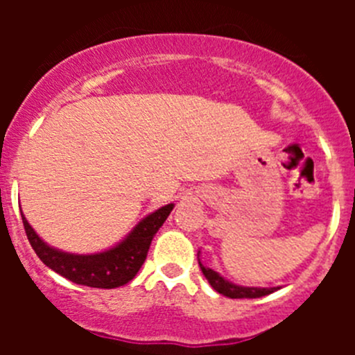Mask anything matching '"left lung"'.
Listing matches in <instances>:
<instances>
[{
    "label": "left lung",
    "mask_w": 355,
    "mask_h": 355,
    "mask_svg": "<svg viewBox=\"0 0 355 355\" xmlns=\"http://www.w3.org/2000/svg\"><path fill=\"white\" fill-rule=\"evenodd\" d=\"M199 266H200V271H202V275L206 277V280L209 282L211 287L216 290L218 293H221V295L230 297V299H257V297L270 295L271 292L278 290V287H273V288L242 287V285H235V284H232V282H228L227 278H223L220 273H216V271L211 270V268L202 266V264H200V261H199Z\"/></svg>",
    "instance_id": "left-lung-1"
}]
</instances>
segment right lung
Wrapping results in <instances>:
<instances>
[{
  "label": "right lung",
  "mask_w": 355,
  "mask_h": 355,
  "mask_svg": "<svg viewBox=\"0 0 355 355\" xmlns=\"http://www.w3.org/2000/svg\"><path fill=\"white\" fill-rule=\"evenodd\" d=\"M175 204H166L148 214L135 225L134 230L114 247L96 254H70L48 245L22 214L25 234L39 259L77 285L94 288H116L128 284L137 275L148 257L149 245L161 225L170 216Z\"/></svg>",
  "instance_id": "add662e5"
}]
</instances>
